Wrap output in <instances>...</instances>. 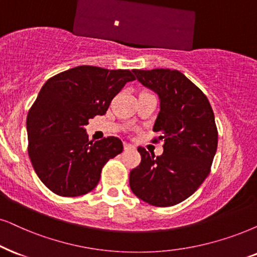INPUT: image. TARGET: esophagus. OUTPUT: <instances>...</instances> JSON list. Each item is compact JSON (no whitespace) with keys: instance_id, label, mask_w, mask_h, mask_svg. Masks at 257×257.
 Wrapping results in <instances>:
<instances>
[{"instance_id":"obj_1","label":"esophagus","mask_w":257,"mask_h":257,"mask_svg":"<svg viewBox=\"0 0 257 257\" xmlns=\"http://www.w3.org/2000/svg\"><path fill=\"white\" fill-rule=\"evenodd\" d=\"M123 147H124L125 151H128V149H135V146L128 144V142H124V144H123Z\"/></svg>"}]
</instances>
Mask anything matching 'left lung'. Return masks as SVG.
<instances>
[{
  "label": "left lung",
  "instance_id": "left-lung-1",
  "mask_svg": "<svg viewBox=\"0 0 257 257\" xmlns=\"http://www.w3.org/2000/svg\"><path fill=\"white\" fill-rule=\"evenodd\" d=\"M142 85L154 91L160 111L153 131L164 140L155 157L139 147L141 164L129 175L133 193L154 206H173L198 190L210 173L218 144L209 99L178 70H133Z\"/></svg>",
  "mask_w": 257,
  "mask_h": 257
}]
</instances>
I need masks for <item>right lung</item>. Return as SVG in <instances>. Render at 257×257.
Here are the masks:
<instances>
[{
	"label": "right lung",
	"instance_id": "right-lung-1",
	"mask_svg": "<svg viewBox=\"0 0 257 257\" xmlns=\"http://www.w3.org/2000/svg\"><path fill=\"white\" fill-rule=\"evenodd\" d=\"M129 70L77 66L50 78L27 116L28 154L39 179L61 197L83 196L97 186L110 159L122 153L115 136L89 141L85 125L104 115Z\"/></svg>",
	"mask_w": 257,
	"mask_h": 257
}]
</instances>
